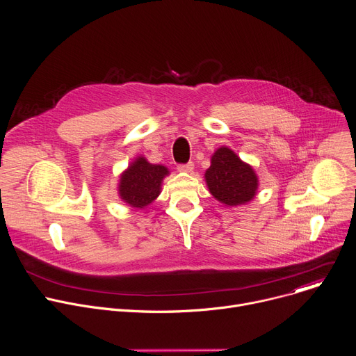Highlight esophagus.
<instances>
[{"instance_id": "34e87169", "label": "esophagus", "mask_w": 356, "mask_h": 356, "mask_svg": "<svg viewBox=\"0 0 356 356\" xmlns=\"http://www.w3.org/2000/svg\"><path fill=\"white\" fill-rule=\"evenodd\" d=\"M179 172H184V173H190V172H193V169H194V163L193 162H188V163H186V165H179Z\"/></svg>"}]
</instances>
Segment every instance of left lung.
Here are the masks:
<instances>
[{
	"label": "left lung",
	"mask_w": 356,
	"mask_h": 356,
	"mask_svg": "<svg viewBox=\"0 0 356 356\" xmlns=\"http://www.w3.org/2000/svg\"><path fill=\"white\" fill-rule=\"evenodd\" d=\"M204 179L211 195L228 207L252 201L259 187V179L253 168L228 146H221L214 152Z\"/></svg>",
	"instance_id": "obj_1"
}]
</instances>
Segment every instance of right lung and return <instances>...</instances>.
<instances>
[{
	"instance_id": "add662e5",
	"label": "right lung",
	"mask_w": 356,
	"mask_h": 356,
	"mask_svg": "<svg viewBox=\"0 0 356 356\" xmlns=\"http://www.w3.org/2000/svg\"><path fill=\"white\" fill-rule=\"evenodd\" d=\"M169 173L166 166L149 163L142 155L136 156L120 176L118 195L127 206L142 210L159 197Z\"/></svg>"
}]
</instances>
